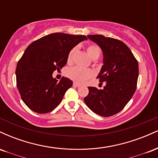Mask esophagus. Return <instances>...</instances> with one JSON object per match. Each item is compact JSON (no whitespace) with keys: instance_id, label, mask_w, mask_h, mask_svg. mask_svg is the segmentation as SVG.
<instances>
[{"instance_id":"1","label":"esophagus","mask_w":158,"mask_h":158,"mask_svg":"<svg viewBox=\"0 0 158 158\" xmlns=\"http://www.w3.org/2000/svg\"><path fill=\"white\" fill-rule=\"evenodd\" d=\"M73 86H75V87H79V86H80V85H79V83L74 82V83H73Z\"/></svg>"}]
</instances>
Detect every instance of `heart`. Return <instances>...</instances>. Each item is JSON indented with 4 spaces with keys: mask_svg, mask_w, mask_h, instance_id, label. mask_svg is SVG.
Listing matches in <instances>:
<instances>
[{
    "mask_svg": "<svg viewBox=\"0 0 158 158\" xmlns=\"http://www.w3.org/2000/svg\"><path fill=\"white\" fill-rule=\"evenodd\" d=\"M76 48H73L69 52L68 56V61L70 62L73 59V56L74 52H75ZM87 51H88V55L92 59H98L101 54V50L99 46L95 44L90 45L87 48ZM67 76L70 78V79H73V81H77V82H84L90 77L94 76V72L88 68H83L81 66H75L73 68H70L67 70Z\"/></svg>",
    "mask_w": 158,
    "mask_h": 158,
    "instance_id": "1",
    "label": "heart"
}]
</instances>
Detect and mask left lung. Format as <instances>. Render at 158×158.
Here are the masks:
<instances>
[{"mask_svg": "<svg viewBox=\"0 0 158 158\" xmlns=\"http://www.w3.org/2000/svg\"><path fill=\"white\" fill-rule=\"evenodd\" d=\"M88 38L101 48L103 65L97 77L105 82L103 89L88 87L84 102L92 111L102 117H110L123 109L137 88L138 62L130 49L119 40L102 35Z\"/></svg>", "mask_w": 158, "mask_h": 158, "instance_id": "left-lung-1", "label": "left lung"}]
</instances>
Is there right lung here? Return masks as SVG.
<instances>
[{
  "label": "right lung",
  "mask_w": 158,
  "mask_h": 158,
  "mask_svg": "<svg viewBox=\"0 0 158 158\" xmlns=\"http://www.w3.org/2000/svg\"><path fill=\"white\" fill-rule=\"evenodd\" d=\"M84 40H87L85 35L56 32L27 47L18 62L15 74L21 99L30 109L46 114L60 104L73 81L66 77L59 81L52 73L67 64L70 50Z\"/></svg>",
  "instance_id": "add662e5"
}]
</instances>
